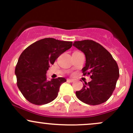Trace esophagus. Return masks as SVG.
<instances>
[{
    "label": "esophagus",
    "mask_w": 133,
    "mask_h": 133,
    "mask_svg": "<svg viewBox=\"0 0 133 133\" xmlns=\"http://www.w3.org/2000/svg\"><path fill=\"white\" fill-rule=\"evenodd\" d=\"M67 81L68 82H73L74 81V79H67Z\"/></svg>",
    "instance_id": "obj_1"
}]
</instances>
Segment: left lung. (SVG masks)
I'll list each match as a JSON object with an SVG mask.
<instances>
[{
  "mask_svg": "<svg viewBox=\"0 0 133 133\" xmlns=\"http://www.w3.org/2000/svg\"><path fill=\"white\" fill-rule=\"evenodd\" d=\"M73 45L84 53L86 65L82 68V73L84 76L90 75L92 79L76 91V96L87 104L94 106L105 103L112 95L119 77L117 62L104 47L94 41H75Z\"/></svg>",
  "mask_w": 133,
  "mask_h": 133,
  "instance_id": "left-lung-1",
  "label": "left lung"
}]
</instances>
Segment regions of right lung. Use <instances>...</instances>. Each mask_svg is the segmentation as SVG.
Returning <instances> with one entry per match:
<instances>
[{"label": "right lung", "mask_w": 133, "mask_h": 133, "mask_svg": "<svg viewBox=\"0 0 133 133\" xmlns=\"http://www.w3.org/2000/svg\"><path fill=\"white\" fill-rule=\"evenodd\" d=\"M72 45V42L45 38L27 47L21 54L15 74L17 85L30 103H51L57 97L59 87L66 81L64 77L47 81L46 72L59 56Z\"/></svg>", "instance_id": "right-lung-1"}]
</instances>
